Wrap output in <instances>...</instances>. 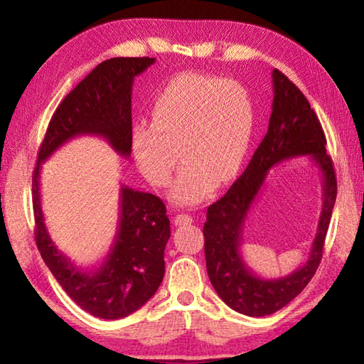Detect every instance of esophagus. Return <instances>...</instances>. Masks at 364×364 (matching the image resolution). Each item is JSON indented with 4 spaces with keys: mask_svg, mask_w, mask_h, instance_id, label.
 Listing matches in <instances>:
<instances>
[{
    "mask_svg": "<svg viewBox=\"0 0 364 364\" xmlns=\"http://www.w3.org/2000/svg\"><path fill=\"white\" fill-rule=\"evenodd\" d=\"M173 221H175L176 226L189 225V223H193V217H191V215H186V213H181V215H176Z\"/></svg>",
    "mask_w": 364,
    "mask_h": 364,
    "instance_id": "34e87169",
    "label": "esophagus"
}]
</instances>
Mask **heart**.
<instances>
[{
    "label": "heart",
    "instance_id": "heart-1",
    "mask_svg": "<svg viewBox=\"0 0 364 364\" xmlns=\"http://www.w3.org/2000/svg\"><path fill=\"white\" fill-rule=\"evenodd\" d=\"M254 128V102L241 83L183 72L154 100L152 123L133 127L132 149L139 170L159 188L170 183L180 157L184 164L170 197L191 207L239 173Z\"/></svg>",
    "mask_w": 364,
    "mask_h": 364
}]
</instances>
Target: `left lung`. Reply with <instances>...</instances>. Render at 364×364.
Instances as JSON below:
<instances>
[{"label": "left lung", "instance_id": "1", "mask_svg": "<svg viewBox=\"0 0 364 364\" xmlns=\"http://www.w3.org/2000/svg\"><path fill=\"white\" fill-rule=\"evenodd\" d=\"M273 110L268 132L244 173L228 193L207 208L204 225L207 273L225 304L247 316L281 310L304 291L321 263L324 239L337 197L336 171L326 154V136L304 93L278 69L273 70ZM308 155L322 175L323 207L316 241L304 267L276 280L251 273L240 255L243 221L267 171L281 161Z\"/></svg>", "mask_w": 364, "mask_h": 364}]
</instances>
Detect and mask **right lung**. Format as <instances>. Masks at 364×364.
<instances>
[{
  "label": "right lung",
  "mask_w": 364,
  "mask_h": 364,
  "mask_svg": "<svg viewBox=\"0 0 364 364\" xmlns=\"http://www.w3.org/2000/svg\"><path fill=\"white\" fill-rule=\"evenodd\" d=\"M154 63V58H112L91 70L53 114L32 176L36 247L67 295L102 319L132 315L156 294L170 239L167 207L157 196L122 184L119 228L106 260L95 271L77 268L48 234L40 200L41 164L80 134L102 136L117 154L130 157L133 80Z\"/></svg>",
  "instance_id": "1"
}]
</instances>
